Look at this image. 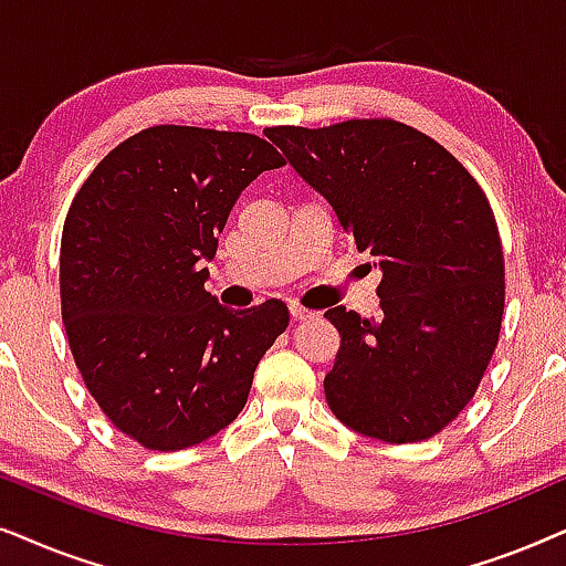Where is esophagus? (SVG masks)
I'll return each mask as SVG.
<instances>
[{"label": "esophagus", "instance_id": "obj_1", "mask_svg": "<svg viewBox=\"0 0 566 566\" xmlns=\"http://www.w3.org/2000/svg\"><path fill=\"white\" fill-rule=\"evenodd\" d=\"M290 315H292V321H307V318H313V311H307V307H303V305H295L292 303L290 305Z\"/></svg>", "mask_w": 566, "mask_h": 566}]
</instances>
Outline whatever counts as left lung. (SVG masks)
<instances>
[{"label":"left lung","mask_w":566,"mask_h":566,"mask_svg":"<svg viewBox=\"0 0 566 566\" xmlns=\"http://www.w3.org/2000/svg\"><path fill=\"white\" fill-rule=\"evenodd\" d=\"M266 137L382 271L380 321L326 311L342 336L323 380L331 411L375 440H427L469 406L500 342L504 255L486 193L440 142L394 118Z\"/></svg>","instance_id":"left-lung-1"}]
</instances>
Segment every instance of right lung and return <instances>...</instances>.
<instances>
[{"label":"right lung","mask_w":566,"mask_h":566,"mask_svg":"<svg viewBox=\"0 0 566 566\" xmlns=\"http://www.w3.org/2000/svg\"><path fill=\"white\" fill-rule=\"evenodd\" d=\"M284 157L245 132L149 126L113 147L62 232V321L82 380L147 450L199 446L243 411L290 323L282 300L230 311L205 290L243 188Z\"/></svg>","instance_id":"add662e5"}]
</instances>
